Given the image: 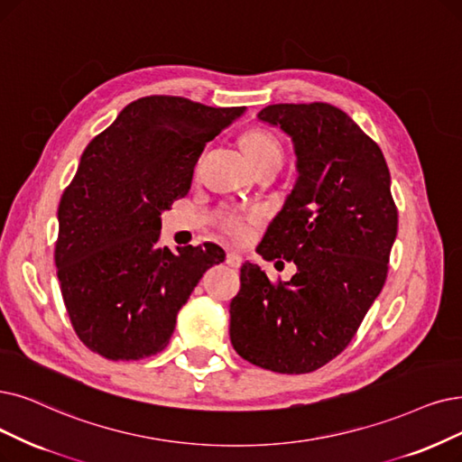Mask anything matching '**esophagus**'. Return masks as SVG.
Masks as SVG:
<instances>
[{
  "instance_id": "34e87169",
  "label": "esophagus",
  "mask_w": 462,
  "mask_h": 462,
  "mask_svg": "<svg viewBox=\"0 0 462 462\" xmlns=\"http://www.w3.org/2000/svg\"><path fill=\"white\" fill-rule=\"evenodd\" d=\"M226 263L229 265V267H233V269H238L243 265V257L238 255V254H235V252H227V255H226Z\"/></svg>"
}]
</instances>
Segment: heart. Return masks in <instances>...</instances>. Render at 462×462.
I'll list each match as a JSON object with an SVG mask.
<instances>
[{"mask_svg": "<svg viewBox=\"0 0 462 462\" xmlns=\"http://www.w3.org/2000/svg\"><path fill=\"white\" fill-rule=\"evenodd\" d=\"M243 147L255 171L271 162L281 164L282 161V145L279 138L265 131V128H250V131H246L243 134ZM217 221L219 227L233 238H243L246 235L245 221L233 212H221Z\"/></svg>", "mask_w": 462, "mask_h": 462, "instance_id": "heart-1", "label": "heart"}]
</instances>
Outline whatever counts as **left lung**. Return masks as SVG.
<instances>
[{
  "label": "left lung",
  "mask_w": 462,
  "mask_h": 462,
  "mask_svg": "<svg viewBox=\"0 0 462 462\" xmlns=\"http://www.w3.org/2000/svg\"><path fill=\"white\" fill-rule=\"evenodd\" d=\"M257 117L291 138L300 172L257 252L298 273L271 282L260 265L241 267L231 345L263 370L310 374L353 341L386 281L398 233L391 172L381 147L336 106L273 104Z\"/></svg>",
  "instance_id": "8db88e82"
}]
</instances>
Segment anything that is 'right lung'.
<instances>
[{
  "label": "right lung",
  "mask_w": 462,
  "mask_h": 462,
  "mask_svg": "<svg viewBox=\"0 0 462 462\" xmlns=\"http://www.w3.org/2000/svg\"><path fill=\"white\" fill-rule=\"evenodd\" d=\"M243 107L153 95L128 104L90 140L59 207L54 263L71 326L107 360H142L169 345L178 310L217 245L161 248V212L186 197L205 150Z\"/></svg>",
  "instance_id": "obj_1"
}]
</instances>
